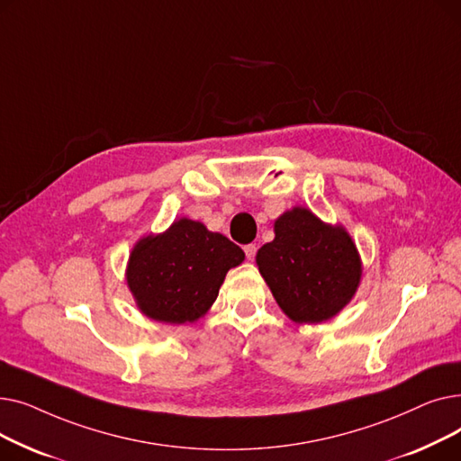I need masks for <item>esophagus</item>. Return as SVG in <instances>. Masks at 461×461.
Instances as JSON below:
<instances>
[{"label": "esophagus", "instance_id": "34e87169", "mask_svg": "<svg viewBox=\"0 0 461 461\" xmlns=\"http://www.w3.org/2000/svg\"><path fill=\"white\" fill-rule=\"evenodd\" d=\"M256 250H258V249H256V245H247V247H245L247 259H250V261H252V259H254V256H256Z\"/></svg>", "mask_w": 461, "mask_h": 461}]
</instances>
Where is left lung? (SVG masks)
Wrapping results in <instances>:
<instances>
[{"label": "left lung", "instance_id": "1", "mask_svg": "<svg viewBox=\"0 0 461 461\" xmlns=\"http://www.w3.org/2000/svg\"><path fill=\"white\" fill-rule=\"evenodd\" d=\"M261 276L295 323L334 318L355 295L362 263L351 235L310 209L294 207L275 222V239L256 254Z\"/></svg>", "mask_w": 461, "mask_h": 461}]
</instances>
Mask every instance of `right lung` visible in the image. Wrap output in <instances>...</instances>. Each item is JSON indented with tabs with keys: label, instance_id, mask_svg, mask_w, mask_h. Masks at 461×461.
Instances as JSON below:
<instances>
[{
	"label": "right lung",
	"instance_id": "add662e5",
	"mask_svg": "<svg viewBox=\"0 0 461 461\" xmlns=\"http://www.w3.org/2000/svg\"><path fill=\"white\" fill-rule=\"evenodd\" d=\"M243 259L245 252L226 235L179 218L164 233L141 237L134 245L127 284L148 318L192 323L212 306L226 273Z\"/></svg>",
	"mask_w": 461,
	"mask_h": 461
}]
</instances>
